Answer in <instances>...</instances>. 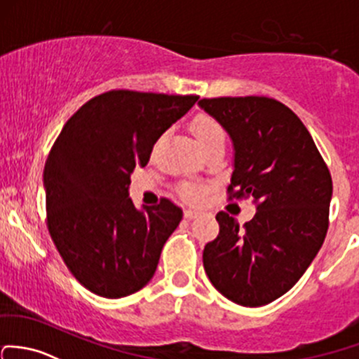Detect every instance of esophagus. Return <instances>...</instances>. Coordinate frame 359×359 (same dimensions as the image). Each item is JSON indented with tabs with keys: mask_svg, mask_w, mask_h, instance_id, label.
<instances>
[{
	"mask_svg": "<svg viewBox=\"0 0 359 359\" xmlns=\"http://www.w3.org/2000/svg\"><path fill=\"white\" fill-rule=\"evenodd\" d=\"M199 215L198 210H186L184 211V217L187 218V220H191V218H196Z\"/></svg>",
	"mask_w": 359,
	"mask_h": 359,
	"instance_id": "esophagus-1",
	"label": "esophagus"
}]
</instances>
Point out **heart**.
I'll use <instances>...</instances> for the list:
<instances>
[{
    "instance_id": "b5f03b06",
    "label": "heart",
    "mask_w": 359,
    "mask_h": 359,
    "mask_svg": "<svg viewBox=\"0 0 359 359\" xmlns=\"http://www.w3.org/2000/svg\"><path fill=\"white\" fill-rule=\"evenodd\" d=\"M191 132L201 151H205L213 144H220V142L225 144L224 127L210 115H203V113L201 115H196L191 123ZM203 191H205V187L196 182H186L180 187V192H182L184 198L191 199V201H196V199L201 198Z\"/></svg>"
}]
</instances>
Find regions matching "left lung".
<instances>
[{
	"label": "left lung",
	"instance_id": "left-lung-1",
	"mask_svg": "<svg viewBox=\"0 0 359 359\" xmlns=\"http://www.w3.org/2000/svg\"><path fill=\"white\" fill-rule=\"evenodd\" d=\"M199 107L232 139L229 198H252L256 215L241 227L218 211L217 239L203 251L215 289L241 306L284 296L311 265L329 229L332 177L304 123L265 96L211 97Z\"/></svg>",
	"mask_w": 359,
	"mask_h": 359
}]
</instances>
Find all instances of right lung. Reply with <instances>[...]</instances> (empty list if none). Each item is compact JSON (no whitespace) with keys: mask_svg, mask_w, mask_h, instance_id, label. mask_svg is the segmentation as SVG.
Returning a JSON list of instances; mask_svg holds the SVG:
<instances>
[{"mask_svg":"<svg viewBox=\"0 0 359 359\" xmlns=\"http://www.w3.org/2000/svg\"><path fill=\"white\" fill-rule=\"evenodd\" d=\"M198 97L108 90L82 104L53 144L43 175L48 230L90 292L118 299L153 278L182 210L165 198L135 208L130 173L148 165L154 142Z\"/></svg>","mask_w":359,"mask_h":359,"instance_id":"1","label":"right lung"}]
</instances>
